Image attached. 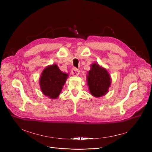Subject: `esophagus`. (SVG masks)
<instances>
[{
    "label": "esophagus",
    "instance_id": "1",
    "mask_svg": "<svg viewBox=\"0 0 152 152\" xmlns=\"http://www.w3.org/2000/svg\"><path fill=\"white\" fill-rule=\"evenodd\" d=\"M71 73L74 76H77L79 75V70L76 68H73L71 70Z\"/></svg>",
    "mask_w": 152,
    "mask_h": 152
}]
</instances>
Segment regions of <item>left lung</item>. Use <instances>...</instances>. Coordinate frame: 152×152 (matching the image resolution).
I'll return each mask as SVG.
<instances>
[{"instance_id": "8db88e82", "label": "left lung", "mask_w": 152, "mask_h": 152, "mask_svg": "<svg viewBox=\"0 0 152 152\" xmlns=\"http://www.w3.org/2000/svg\"><path fill=\"white\" fill-rule=\"evenodd\" d=\"M87 82L90 93L95 97L105 95L111 86V77L107 70L94 63L91 65V70L87 75Z\"/></svg>"}]
</instances>
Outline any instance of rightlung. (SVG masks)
<instances>
[{
	"instance_id": "right-lung-1",
	"label": "right lung",
	"mask_w": 152,
	"mask_h": 152,
	"mask_svg": "<svg viewBox=\"0 0 152 152\" xmlns=\"http://www.w3.org/2000/svg\"><path fill=\"white\" fill-rule=\"evenodd\" d=\"M68 75L63 73L56 64L47 66L39 78V85L42 94L51 99L59 96Z\"/></svg>"
}]
</instances>
